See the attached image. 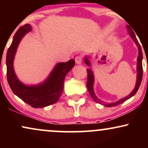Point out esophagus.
I'll return each instance as SVG.
<instances>
[{"mask_svg": "<svg viewBox=\"0 0 148 148\" xmlns=\"http://www.w3.org/2000/svg\"><path fill=\"white\" fill-rule=\"evenodd\" d=\"M75 62L77 64H81L82 62V57L81 56H78L75 58Z\"/></svg>", "mask_w": 148, "mask_h": 148, "instance_id": "obj_1", "label": "esophagus"}]
</instances>
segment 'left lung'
<instances>
[{"label": "left lung", "instance_id": "8db88e82", "mask_svg": "<svg viewBox=\"0 0 148 148\" xmlns=\"http://www.w3.org/2000/svg\"><path fill=\"white\" fill-rule=\"evenodd\" d=\"M127 32H128L129 35L131 38L132 39L134 43L136 45L137 48H138V57H137V64H136V85L135 87H134V90L132 91V92H130V95L125 97L122 98V99H119L118 101H115V102H111V103H105L103 101H101V99H99L96 96L95 93L94 91V84H95V75L93 71L92 70V67H91V62L90 60V57L89 56H86L84 58V62L86 64V65H88V67H90V68L87 69L88 72V81H87V88L89 92L90 95L91 97L92 98L93 100L95 101H96L97 103H99L100 104L104 105L105 106L107 107H111V106H115L117 105L120 104V103H123L124 101H127V99H130L132 97H133L134 95L136 93V92L138 91L139 86H140V83L142 81V77H143V64H142V60H143V53H142V49L141 47H140V44L137 40L136 37L135 33H134V30H132V28H131L129 25H127Z\"/></svg>", "mask_w": 148, "mask_h": 148}]
</instances>
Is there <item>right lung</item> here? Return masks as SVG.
Returning <instances> with one entry per match:
<instances>
[{
	"mask_svg": "<svg viewBox=\"0 0 148 148\" xmlns=\"http://www.w3.org/2000/svg\"><path fill=\"white\" fill-rule=\"evenodd\" d=\"M31 30L30 24H25L18 28L14 34L7 52V78L15 95L34 108H43L58 101L63 91L64 78L74 67L75 61L71 59L67 62L57 63L47 79L40 84L26 85L22 83L15 73L14 60L20 42Z\"/></svg>",
	"mask_w": 148,
	"mask_h": 148,
	"instance_id": "1",
	"label": "right lung"
}]
</instances>
